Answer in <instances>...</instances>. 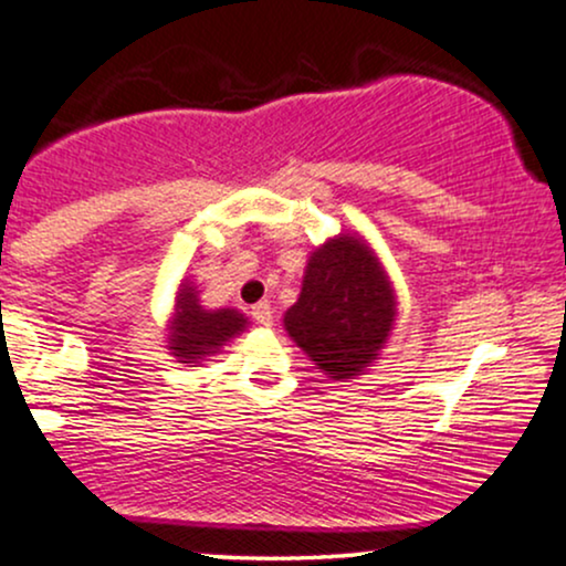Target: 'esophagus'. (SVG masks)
Returning a JSON list of instances; mask_svg holds the SVG:
<instances>
[{
    "mask_svg": "<svg viewBox=\"0 0 566 566\" xmlns=\"http://www.w3.org/2000/svg\"><path fill=\"white\" fill-rule=\"evenodd\" d=\"M253 318L261 326H271V322H274V308H271V303L269 301H261V303H255L253 305Z\"/></svg>",
    "mask_w": 566,
    "mask_h": 566,
    "instance_id": "1",
    "label": "esophagus"
}]
</instances>
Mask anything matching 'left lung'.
Here are the masks:
<instances>
[{
	"label": "left lung",
	"instance_id": "8db88e82",
	"mask_svg": "<svg viewBox=\"0 0 566 566\" xmlns=\"http://www.w3.org/2000/svg\"><path fill=\"white\" fill-rule=\"evenodd\" d=\"M395 313V290L379 258L360 237L339 234L311 253L284 329L326 377L345 382L377 360Z\"/></svg>",
	"mask_w": 566,
	"mask_h": 566
}]
</instances>
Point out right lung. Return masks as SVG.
<instances>
[{
  "label": "right lung",
  "mask_w": 566,
  "mask_h": 566,
  "mask_svg": "<svg viewBox=\"0 0 566 566\" xmlns=\"http://www.w3.org/2000/svg\"><path fill=\"white\" fill-rule=\"evenodd\" d=\"M248 326L244 313L234 308L206 311L197 301V290L189 282L181 284L176 295L171 335H168V350L179 358V364H200L208 356L218 353L231 337L240 335Z\"/></svg>",
  "instance_id": "obj_1"
}]
</instances>
